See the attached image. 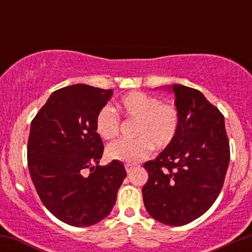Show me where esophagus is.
<instances>
[{
  "instance_id": "34e87169",
  "label": "esophagus",
  "mask_w": 252,
  "mask_h": 252,
  "mask_svg": "<svg viewBox=\"0 0 252 252\" xmlns=\"http://www.w3.org/2000/svg\"><path fill=\"white\" fill-rule=\"evenodd\" d=\"M132 168H134V167H132L131 164H126V173H130V172H131Z\"/></svg>"
}]
</instances>
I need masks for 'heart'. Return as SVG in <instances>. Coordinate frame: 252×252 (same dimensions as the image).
<instances>
[{
    "label": "heart",
    "mask_w": 252,
    "mask_h": 252,
    "mask_svg": "<svg viewBox=\"0 0 252 252\" xmlns=\"http://www.w3.org/2000/svg\"><path fill=\"white\" fill-rule=\"evenodd\" d=\"M117 110L124 118L136 121L135 140H122L110 144L106 155L110 160L126 164L140 162L152 148L162 150L175 141L180 115L175 105L161 103L158 97L134 91L118 100ZM94 130L103 140H112L120 132V120L109 106H104L94 118Z\"/></svg>",
    "instance_id": "heart-1"
}]
</instances>
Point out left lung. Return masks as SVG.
I'll list each match as a JSON object with an SVG mask.
<instances>
[{
    "mask_svg": "<svg viewBox=\"0 0 252 252\" xmlns=\"http://www.w3.org/2000/svg\"><path fill=\"white\" fill-rule=\"evenodd\" d=\"M174 94L180 126L175 141L143 167L147 212L155 220L181 226L204 215L218 198L230 162L224 116L198 90L163 86Z\"/></svg>",
    "mask_w": 252,
    "mask_h": 252,
    "instance_id": "1",
    "label": "left lung"
}]
</instances>
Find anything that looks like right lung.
Returning <instances> with one entry per match:
<instances>
[{
	"label": "right lung",
	"instance_id": "1",
	"mask_svg": "<svg viewBox=\"0 0 252 252\" xmlns=\"http://www.w3.org/2000/svg\"><path fill=\"white\" fill-rule=\"evenodd\" d=\"M112 94L85 84L59 89L32 121V181L46 209L72 226H91L108 217L126 176L120 161L98 166L104 147L94 118Z\"/></svg>",
	"mask_w": 252,
	"mask_h": 252
}]
</instances>
